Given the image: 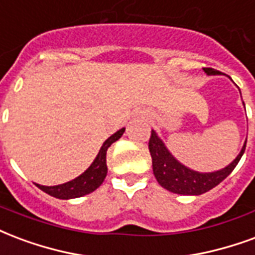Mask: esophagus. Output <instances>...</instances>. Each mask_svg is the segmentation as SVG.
I'll list each match as a JSON object with an SVG mask.
<instances>
[{
  "instance_id": "obj_1",
  "label": "esophagus",
  "mask_w": 255,
  "mask_h": 255,
  "mask_svg": "<svg viewBox=\"0 0 255 255\" xmlns=\"http://www.w3.org/2000/svg\"><path fill=\"white\" fill-rule=\"evenodd\" d=\"M140 118L144 119V120H147V119L150 118V115H148L147 112H142V113H140Z\"/></svg>"
}]
</instances>
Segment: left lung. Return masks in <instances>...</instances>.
<instances>
[{
    "label": "left lung",
    "instance_id": "left-lung-1",
    "mask_svg": "<svg viewBox=\"0 0 255 255\" xmlns=\"http://www.w3.org/2000/svg\"><path fill=\"white\" fill-rule=\"evenodd\" d=\"M204 71L207 75L222 74L220 71L214 69H204ZM148 148H150V154L152 158V171H154L158 184L162 188H165L166 190L173 192V193H177V195L199 196L219 185L227 175H230V173L235 169V166L238 165V162L242 158L245 148H246V142L243 144L241 152L230 165L220 170L209 171V173L196 171L188 166L182 165L169 151V148L166 147L163 140L158 136V133L154 129L151 131Z\"/></svg>",
    "mask_w": 255,
    "mask_h": 255
}]
</instances>
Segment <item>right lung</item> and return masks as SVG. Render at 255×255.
I'll list each match as a JSON object with an SVG mask.
<instances>
[{
	"label": "right lung",
	"mask_w": 255,
	"mask_h": 255,
	"mask_svg": "<svg viewBox=\"0 0 255 255\" xmlns=\"http://www.w3.org/2000/svg\"><path fill=\"white\" fill-rule=\"evenodd\" d=\"M124 131H126V128H122V129H119L118 132L111 135L103 143V146L100 148L97 156L94 158V161L92 162V165L82 174L78 175L77 178L69 181V182H65V184H60V185L46 186L36 184V186L43 192H46L47 195L60 200L77 199V197H82V196H86L94 192L103 184L105 177H107V173H108L107 150L112 143H115L123 136Z\"/></svg>",
	"instance_id": "1"
}]
</instances>
